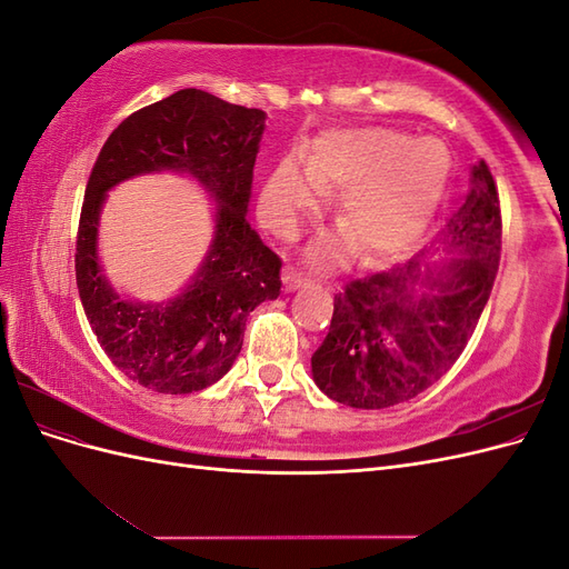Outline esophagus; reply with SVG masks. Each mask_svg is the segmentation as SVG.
<instances>
[{"instance_id": "34e87169", "label": "esophagus", "mask_w": 569, "mask_h": 569, "mask_svg": "<svg viewBox=\"0 0 569 569\" xmlns=\"http://www.w3.org/2000/svg\"><path fill=\"white\" fill-rule=\"evenodd\" d=\"M282 282H284L287 291H297V289H301L306 284H311V280L303 278V274L297 272V270H284L282 272Z\"/></svg>"}]
</instances>
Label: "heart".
<instances>
[{"instance_id": "1", "label": "heart", "mask_w": 569, "mask_h": 569, "mask_svg": "<svg viewBox=\"0 0 569 569\" xmlns=\"http://www.w3.org/2000/svg\"><path fill=\"white\" fill-rule=\"evenodd\" d=\"M451 178V153L437 137L391 128H351L327 132L308 153H287L272 168L261 209L272 230L295 237L308 211L320 203L325 187L343 189L339 220L360 256L401 253L427 230ZM332 234L311 247V258L327 261L349 247Z\"/></svg>"}]
</instances>
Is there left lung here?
Returning a JSON list of instances; mask_svg holds the SVG:
<instances>
[{
  "label": "left lung",
  "instance_id": "8db88e82",
  "mask_svg": "<svg viewBox=\"0 0 569 569\" xmlns=\"http://www.w3.org/2000/svg\"><path fill=\"white\" fill-rule=\"evenodd\" d=\"M441 254L443 262H429ZM501 258V206L485 161L437 242L335 297L313 382L351 408H389L432 387L468 347Z\"/></svg>",
  "mask_w": 569,
  "mask_h": 569
}]
</instances>
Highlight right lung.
I'll return each mask as SVG.
<instances>
[{"instance_id": "add662e5", "label": "right lung", "mask_w": 569, "mask_h": 569, "mask_svg": "<svg viewBox=\"0 0 569 569\" xmlns=\"http://www.w3.org/2000/svg\"><path fill=\"white\" fill-rule=\"evenodd\" d=\"M263 130L266 111L187 88L128 116L101 147L84 189L76 280L97 341L132 382L159 393L216 385L242 351L249 313L280 297L282 261L247 220ZM149 172L192 177L217 203L202 266L176 298L159 305L120 298L98 261L106 194Z\"/></svg>"}]
</instances>
